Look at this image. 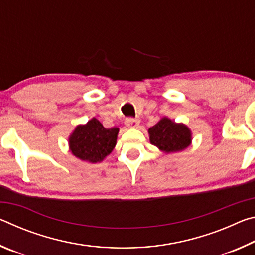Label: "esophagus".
Listing matches in <instances>:
<instances>
[{
  "mask_svg": "<svg viewBox=\"0 0 255 255\" xmlns=\"http://www.w3.org/2000/svg\"><path fill=\"white\" fill-rule=\"evenodd\" d=\"M140 124V120L139 119H127L126 120V126L128 128H138Z\"/></svg>",
  "mask_w": 255,
  "mask_h": 255,
  "instance_id": "34e87169",
  "label": "esophagus"
}]
</instances>
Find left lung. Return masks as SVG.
Segmentation results:
<instances>
[{"instance_id":"1","label":"left lung","mask_w":255,"mask_h":255,"mask_svg":"<svg viewBox=\"0 0 255 255\" xmlns=\"http://www.w3.org/2000/svg\"><path fill=\"white\" fill-rule=\"evenodd\" d=\"M150 144L164 154L181 152L192 143V132L187 125L163 117L148 129Z\"/></svg>"}]
</instances>
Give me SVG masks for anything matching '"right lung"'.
Masks as SVG:
<instances>
[{"instance_id":"1","label":"right lung","mask_w":255,"mask_h":255,"mask_svg":"<svg viewBox=\"0 0 255 255\" xmlns=\"http://www.w3.org/2000/svg\"><path fill=\"white\" fill-rule=\"evenodd\" d=\"M119 128H105L97 118L77 125L68 137V148L76 158L92 164L100 163L114 150Z\"/></svg>"}]
</instances>
